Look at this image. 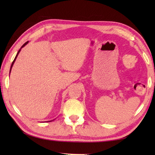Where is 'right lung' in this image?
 <instances>
[{
  "label": "right lung",
  "mask_w": 155,
  "mask_h": 155,
  "mask_svg": "<svg viewBox=\"0 0 155 155\" xmlns=\"http://www.w3.org/2000/svg\"><path fill=\"white\" fill-rule=\"evenodd\" d=\"M28 42V41H27V42H26L23 45L22 47H21V48H22V47H24L25 46L27 45V43ZM20 51H21V49H19V51H18V52H17V54H16V57H15V59H14V61H13V62H12V64H11V70H10V72H11V68H12V66H13V64H14V62H15V60H16V57H17V56H18V53L20 52Z\"/></svg>",
  "instance_id": "add662e5"
}]
</instances>
